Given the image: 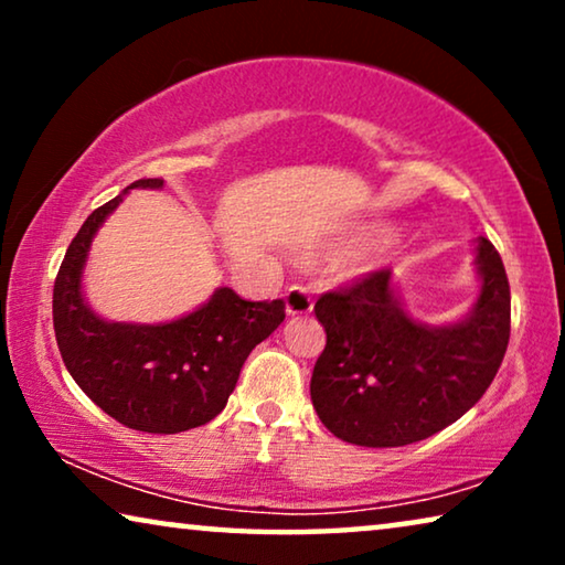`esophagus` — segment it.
I'll return each instance as SVG.
<instances>
[{"instance_id": "esophagus-1", "label": "esophagus", "mask_w": 565, "mask_h": 565, "mask_svg": "<svg viewBox=\"0 0 565 565\" xmlns=\"http://www.w3.org/2000/svg\"><path fill=\"white\" fill-rule=\"evenodd\" d=\"M311 292H308L303 285H290V288L285 290V311H288V316H306L311 313Z\"/></svg>"}]
</instances>
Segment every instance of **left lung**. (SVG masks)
<instances>
[{"label": "left lung", "instance_id": "left-lung-1", "mask_svg": "<svg viewBox=\"0 0 565 565\" xmlns=\"http://www.w3.org/2000/svg\"><path fill=\"white\" fill-rule=\"evenodd\" d=\"M476 273L473 308L443 327L408 316L391 269L316 300L327 347L311 401L331 435L362 447L412 445L478 404L504 360L512 319L504 262L483 236Z\"/></svg>", "mask_w": 565, "mask_h": 565}]
</instances>
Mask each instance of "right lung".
<instances>
[{
  "label": "right lung",
  "mask_w": 565,
  "mask_h": 565,
  "mask_svg": "<svg viewBox=\"0 0 565 565\" xmlns=\"http://www.w3.org/2000/svg\"><path fill=\"white\" fill-rule=\"evenodd\" d=\"M161 190L138 180L128 190ZM120 192L82 223L53 285V329L76 385L115 422L177 435L215 419L236 388L246 358L285 319L282 300H244L218 288L207 303L167 323L107 321L82 290L92 238L122 203Z\"/></svg>",
  "instance_id": "1"
}]
</instances>
